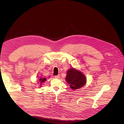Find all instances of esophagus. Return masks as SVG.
<instances>
[{"instance_id":"34e87169","label":"esophagus","mask_w":124,"mask_h":124,"mask_svg":"<svg viewBox=\"0 0 124 124\" xmlns=\"http://www.w3.org/2000/svg\"><path fill=\"white\" fill-rule=\"evenodd\" d=\"M54 78H60V76L59 75H57V76H54Z\"/></svg>"}]
</instances>
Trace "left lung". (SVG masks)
<instances>
[{
  "mask_svg": "<svg viewBox=\"0 0 124 124\" xmlns=\"http://www.w3.org/2000/svg\"><path fill=\"white\" fill-rule=\"evenodd\" d=\"M66 81L73 90L83 87L86 82V78L81 72L74 68L69 69L67 72Z\"/></svg>",
  "mask_w": 124,
  "mask_h": 124,
  "instance_id": "8db88e82",
  "label": "left lung"
}]
</instances>
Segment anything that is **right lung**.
Returning a JSON list of instances; mask_svg holds the SVG:
<instances>
[{
  "mask_svg": "<svg viewBox=\"0 0 124 124\" xmlns=\"http://www.w3.org/2000/svg\"><path fill=\"white\" fill-rule=\"evenodd\" d=\"M46 80V78H39L38 79V82L39 83H40V84H42L43 82H44Z\"/></svg>",
  "mask_w": 124,
  "mask_h": 124,
  "instance_id": "1",
  "label": "right lung"
}]
</instances>
